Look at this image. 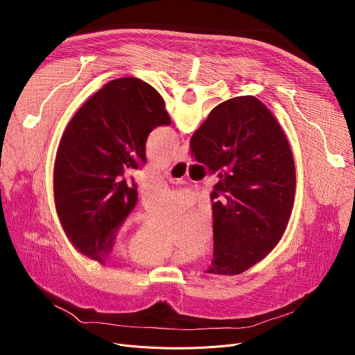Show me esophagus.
Instances as JSON below:
<instances>
[{
	"instance_id": "34e87169",
	"label": "esophagus",
	"mask_w": 355,
	"mask_h": 355,
	"mask_svg": "<svg viewBox=\"0 0 355 355\" xmlns=\"http://www.w3.org/2000/svg\"><path fill=\"white\" fill-rule=\"evenodd\" d=\"M187 150H185V147H180L178 150H177V153H175V157H174V160L175 162H187Z\"/></svg>"
}]
</instances>
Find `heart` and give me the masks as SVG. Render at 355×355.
Listing matches in <instances>:
<instances>
[{
	"mask_svg": "<svg viewBox=\"0 0 355 355\" xmlns=\"http://www.w3.org/2000/svg\"><path fill=\"white\" fill-rule=\"evenodd\" d=\"M170 245L151 243L141 232H139L128 244L129 256L143 264H157L168 256Z\"/></svg>",
	"mask_w": 355,
	"mask_h": 355,
	"instance_id": "b5f03b06",
	"label": "heart"
}]
</instances>
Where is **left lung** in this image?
<instances>
[{
  "label": "left lung",
  "instance_id": "1",
  "mask_svg": "<svg viewBox=\"0 0 355 355\" xmlns=\"http://www.w3.org/2000/svg\"><path fill=\"white\" fill-rule=\"evenodd\" d=\"M170 123L162 95L136 77L110 81L76 112L56 153L53 192L59 220L81 254L105 261L137 202L125 174L146 163L148 133Z\"/></svg>",
  "mask_w": 355,
  "mask_h": 355
}]
</instances>
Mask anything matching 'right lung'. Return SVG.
Returning a JSON list of instances; mask_svg holds the SVG:
<instances>
[{
    "instance_id": "1",
    "label": "right lung",
    "mask_w": 355,
    "mask_h": 355,
    "mask_svg": "<svg viewBox=\"0 0 355 355\" xmlns=\"http://www.w3.org/2000/svg\"><path fill=\"white\" fill-rule=\"evenodd\" d=\"M191 155L223 170L211 193L209 274L237 275L267 257L288 226L295 198L293 156L279 123L256 96L225 101L192 135Z\"/></svg>"
}]
</instances>
